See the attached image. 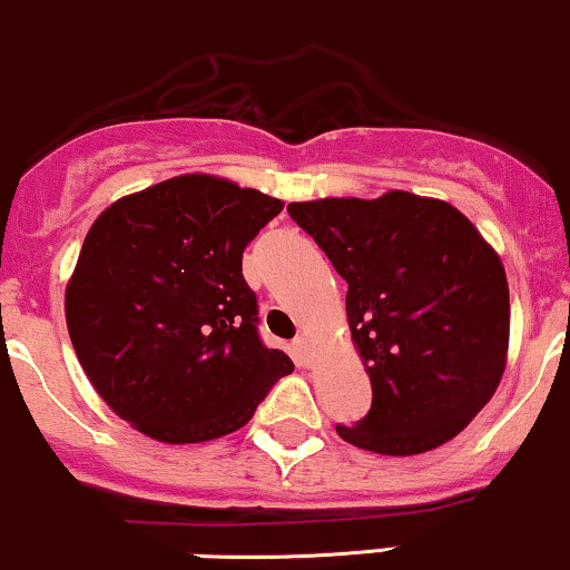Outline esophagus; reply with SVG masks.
Returning <instances> with one entry per match:
<instances>
[{
    "label": "esophagus",
    "instance_id": "esophagus-1",
    "mask_svg": "<svg viewBox=\"0 0 570 570\" xmlns=\"http://www.w3.org/2000/svg\"><path fill=\"white\" fill-rule=\"evenodd\" d=\"M292 348H295L299 365H311V360H314V346H311L308 335H297L295 343H292Z\"/></svg>",
    "mask_w": 570,
    "mask_h": 570
}]
</instances>
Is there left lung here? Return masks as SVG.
I'll list each match as a JSON object with an SVG mask.
<instances>
[{
	"label": "left lung",
	"mask_w": 570,
	"mask_h": 570,
	"mask_svg": "<svg viewBox=\"0 0 570 570\" xmlns=\"http://www.w3.org/2000/svg\"><path fill=\"white\" fill-rule=\"evenodd\" d=\"M286 210L348 284V327L371 376V411L335 424L337 435L392 458L452 441L503 376L511 311L500 256L458 208L411 191Z\"/></svg>",
	"instance_id": "1"
}]
</instances>
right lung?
Listing matches in <instances>:
<instances>
[{"label":"right lung","mask_w":570,"mask_h":570,"mask_svg":"<svg viewBox=\"0 0 570 570\" xmlns=\"http://www.w3.org/2000/svg\"><path fill=\"white\" fill-rule=\"evenodd\" d=\"M284 203L214 175H178L112 203L67 284L70 341L94 390L161 443L240 430L295 371L259 337L243 248Z\"/></svg>","instance_id":"obj_1"}]
</instances>
